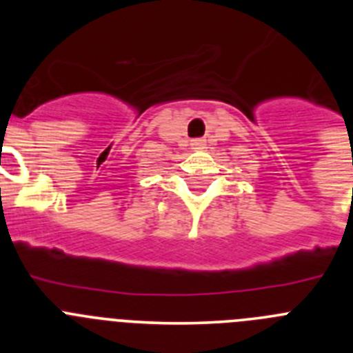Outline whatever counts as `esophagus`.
<instances>
[{"label":"esophagus","mask_w":353,"mask_h":353,"mask_svg":"<svg viewBox=\"0 0 353 353\" xmlns=\"http://www.w3.org/2000/svg\"><path fill=\"white\" fill-rule=\"evenodd\" d=\"M191 146L194 150H203L205 146H207V141H205V139H192Z\"/></svg>","instance_id":"obj_1"}]
</instances>
